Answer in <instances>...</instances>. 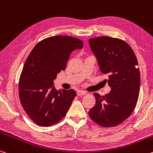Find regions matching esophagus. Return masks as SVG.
<instances>
[{"label": "esophagus", "instance_id": "1", "mask_svg": "<svg viewBox=\"0 0 153 153\" xmlns=\"http://www.w3.org/2000/svg\"><path fill=\"white\" fill-rule=\"evenodd\" d=\"M86 94V92L83 91H77V94L78 96H83Z\"/></svg>", "mask_w": 153, "mask_h": 153}]
</instances>
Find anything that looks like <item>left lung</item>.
Returning <instances> with one entry per match:
<instances>
[{"mask_svg": "<svg viewBox=\"0 0 153 153\" xmlns=\"http://www.w3.org/2000/svg\"><path fill=\"white\" fill-rule=\"evenodd\" d=\"M99 69L108 76L111 91L101 96L94 93L96 103L89 116L103 127L120 125L131 114L136 106L140 89V73L131 48L124 41L99 37L88 41Z\"/></svg>", "mask_w": 153, "mask_h": 153, "instance_id": "left-lung-1", "label": "left lung"}]
</instances>
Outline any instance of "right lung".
<instances>
[{"label": "right lung", "mask_w": 153, "mask_h": 153, "mask_svg": "<svg viewBox=\"0 0 153 153\" xmlns=\"http://www.w3.org/2000/svg\"><path fill=\"white\" fill-rule=\"evenodd\" d=\"M83 42L58 35L41 41L24 63L19 82V97L24 111L36 124L49 127L64 118L76 92L54 86L57 74L66 69L70 54Z\"/></svg>", "instance_id": "1"}]
</instances>
